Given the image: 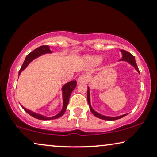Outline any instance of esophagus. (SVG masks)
<instances>
[{
  "instance_id": "1",
  "label": "esophagus",
  "mask_w": 157,
  "mask_h": 157,
  "mask_svg": "<svg viewBox=\"0 0 157 157\" xmlns=\"http://www.w3.org/2000/svg\"><path fill=\"white\" fill-rule=\"evenodd\" d=\"M87 80V77L84 75H80L78 79V83L80 84V83H83L84 82H86Z\"/></svg>"
}]
</instances>
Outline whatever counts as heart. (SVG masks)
<instances>
[{
	"instance_id": "obj_1",
	"label": "heart",
	"mask_w": 157,
	"mask_h": 157,
	"mask_svg": "<svg viewBox=\"0 0 157 157\" xmlns=\"http://www.w3.org/2000/svg\"><path fill=\"white\" fill-rule=\"evenodd\" d=\"M84 59L90 65L96 66L101 63V61H102V57L100 55L86 56L84 57Z\"/></svg>"
}]
</instances>
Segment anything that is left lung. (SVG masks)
<instances>
[{"instance_id":"1","label":"left lung","mask_w":157,"mask_h":157,"mask_svg":"<svg viewBox=\"0 0 157 157\" xmlns=\"http://www.w3.org/2000/svg\"><path fill=\"white\" fill-rule=\"evenodd\" d=\"M120 51L121 52V54H122V59H121L120 61L128 62L129 64H131V66H133L134 68H135L136 71H138V73L140 74V71H139L138 66H137V64H136V60H135V57H134V56L132 55V54H131V53H129V52L124 50V49H121ZM87 101H88V103H89V108H90V110H91V113H93L94 115L96 116V117H98V118L104 119V120H108V121L117 120V119H120L121 117H123L126 116V114H122V115L118 116V117H108V116L103 115V114H99L98 113H97L96 111H95L93 108H92V107L91 105L90 92H89V87H88V89H87Z\"/></svg>"}]
</instances>
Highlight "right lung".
<instances>
[{
    "label": "right lung",
    "instance_id": "obj_1",
    "mask_svg": "<svg viewBox=\"0 0 157 157\" xmlns=\"http://www.w3.org/2000/svg\"><path fill=\"white\" fill-rule=\"evenodd\" d=\"M52 53V52L49 49V47L48 45H43L38 47L36 49H34L33 51H32L31 53L29 54L28 55L26 56V59H25V61L24 62V63L22 64V66L21 69L19 70V75L21 74V73L28 66L29 64L31 63L32 61H33L34 59H36V58H38V56L43 55V54H50ZM77 85V82L75 80H72L69 82L66 83L64 84L62 87V96H63V108H62L61 110L60 113L59 114H57L56 115L53 116V117H45L44 115H42L40 114H38L34 113V112H32L31 110H28V109L25 108L24 106H21V108L24 109V110L27 113L33 117L38 119H40V120H51V119H55L57 118H59L60 117H61L63 114L65 113V112L66 110V108L67 105H68V102H69V98H70V96L72 93V91L74 90V89L75 88V86Z\"/></svg>",
    "mask_w": 157,
    "mask_h": 157
}]
</instances>
